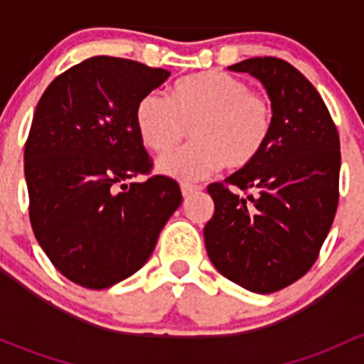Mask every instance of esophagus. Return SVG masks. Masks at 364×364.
I'll return each instance as SVG.
<instances>
[{
	"label": "esophagus",
	"instance_id": "1",
	"mask_svg": "<svg viewBox=\"0 0 364 364\" xmlns=\"http://www.w3.org/2000/svg\"><path fill=\"white\" fill-rule=\"evenodd\" d=\"M200 188H203V186H200V185H192V183H181V193H183V197L192 196L193 192H199Z\"/></svg>",
	"mask_w": 364,
	"mask_h": 364
}]
</instances>
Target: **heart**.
Segmentation results:
<instances>
[{
	"label": "heart",
	"mask_w": 364,
	"mask_h": 364,
	"mask_svg": "<svg viewBox=\"0 0 364 364\" xmlns=\"http://www.w3.org/2000/svg\"><path fill=\"white\" fill-rule=\"evenodd\" d=\"M273 104L267 95L220 70L192 73L171 87V97L148 93L135 107V128L148 149L165 153L178 144L186 127L192 142L159 160L156 168L178 179H199L223 164H252L273 130Z\"/></svg>",
	"instance_id": "b5f03b06"
}]
</instances>
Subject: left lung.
Returning a JSON list of instances; mask_svg holds the SVG:
<instances>
[{
    "label": "left lung",
    "mask_w": 364,
    "mask_h": 364,
    "mask_svg": "<svg viewBox=\"0 0 364 364\" xmlns=\"http://www.w3.org/2000/svg\"><path fill=\"white\" fill-rule=\"evenodd\" d=\"M266 87L273 130L252 164L208 193L215 203L204 227L209 260L225 278L271 294L308 273L338 205L340 137L324 100L299 70L278 58L229 67Z\"/></svg>",
    "instance_id": "left-lung-1"
}]
</instances>
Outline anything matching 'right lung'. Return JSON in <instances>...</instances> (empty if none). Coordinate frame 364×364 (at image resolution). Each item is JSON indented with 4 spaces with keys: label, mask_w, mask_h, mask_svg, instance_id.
<instances>
[{
    "label": "right lung",
    "mask_w": 364,
    "mask_h": 364,
    "mask_svg": "<svg viewBox=\"0 0 364 364\" xmlns=\"http://www.w3.org/2000/svg\"><path fill=\"white\" fill-rule=\"evenodd\" d=\"M171 72L95 56L49 84L24 146L29 220L58 271L86 289H107L148 262L179 208V185L149 174L137 128L139 100Z\"/></svg>",
    "instance_id": "right-lung-1"
}]
</instances>
